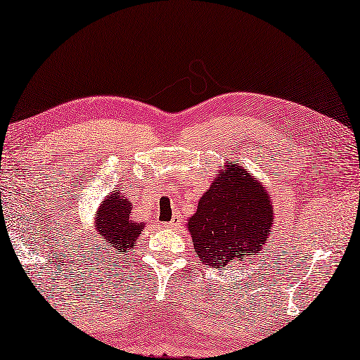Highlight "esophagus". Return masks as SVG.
<instances>
[{"label": "esophagus", "mask_w": 360, "mask_h": 360, "mask_svg": "<svg viewBox=\"0 0 360 360\" xmlns=\"http://www.w3.org/2000/svg\"><path fill=\"white\" fill-rule=\"evenodd\" d=\"M176 225H179V217H174L172 220H170V222L165 224L167 229H174V226H176Z\"/></svg>", "instance_id": "1"}]
</instances>
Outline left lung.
<instances>
[{
  "mask_svg": "<svg viewBox=\"0 0 360 360\" xmlns=\"http://www.w3.org/2000/svg\"><path fill=\"white\" fill-rule=\"evenodd\" d=\"M272 224V199L264 185L231 162L199 199L186 226L199 261L220 270L261 251Z\"/></svg>",
  "mask_w": 360,
  "mask_h": 360,
  "instance_id": "1",
  "label": "left lung"
}]
</instances>
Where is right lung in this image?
<instances>
[{"label":"right lung","instance_id":"right-lung-1","mask_svg":"<svg viewBox=\"0 0 360 360\" xmlns=\"http://www.w3.org/2000/svg\"><path fill=\"white\" fill-rule=\"evenodd\" d=\"M131 202L115 190L106 196L95 214V226L103 245L117 254H125L135 248L136 238L141 235L145 224L130 217ZM106 250V248H104Z\"/></svg>","mask_w":360,"mask_h":360}]
</instances>
